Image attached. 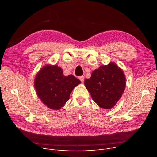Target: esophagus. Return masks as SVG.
I'll use <instances>...</instances> for the list:
<instances>
[{"mask_svg":"<svg viewBox=\"0 0 157 157\" xmlns=\"http://www.w3.org/2000/svg\"><path fill=\"white\" fill-rule=\"evenodd\" d=\"M79 79H80V81H81L82 82H83L84 80V76H81V77H79Z\"/></svg>","mask_w":157,"mask_h":157,"instance_id":"obj_1","label":"esophagus"}]
</instances>
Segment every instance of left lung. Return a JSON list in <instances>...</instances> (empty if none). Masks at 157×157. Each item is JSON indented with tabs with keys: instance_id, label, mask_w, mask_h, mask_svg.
I'll return each mask as SVG.
<instances>
[{
	"instance_id": "8db88e82",
	"label": "left lung",
	"mask_w": 157,
	"mask_h": 157,
	"mask_svg": "<svg viewBox=\"0 0 157 157\" xmlns=\"http://www.w3.org/2000/svg\"><path fill=\"white\" fill-rule=\"evenodd\" d=\"M84 84L99 107L110 109L115 105L124 91L126 77L123 71L111 62L95 69L91 77L85 80Z\"/></svg>"
}]
</instances>
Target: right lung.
Returning a JSON list of instances; mask_svg holds the SVG:
<instances>
[{
    "mask_svg": "<svg viewBox=\"0 0 157 157\" xmlns=\"http://www.w3.org/2000/svg\"><path fill=\"white\" fill-rule=\"evenodd\" d=\"M80 82L73 75L64 76L62 69L57 65H46L36 74L34 86L38 97L46 107L59 110Z\"/></svg>",
    "mask_w": 157,
    "mask_h": 157,
    "instance_id": "obj_1",
    "label": "right lung"
}]
</instances>
